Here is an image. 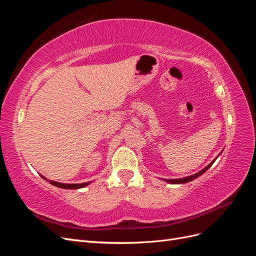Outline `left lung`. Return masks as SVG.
<instances>
[{
	"label": "left lung",
	"instance_id": "left-lung-1",
	"mask_svg": "<svg viewBox=\"0 0 256 256\" xmlns=\"http://www.w3.org/2000/svg\"><path fill=\"white\" fill-rule=\"evenodd\" d=\"M216 158H218V157H216ZM216 159H214L212 162H210V164H209L205 168H203L202 171H200L198 173H196V174H194V175H191V176H188V177H184V178H177V180H164V182H170V184H184V182H191V180H196V177H198V176H200L202 174H204V173L207 171V170L212 166V164L216 161Z\"/></svg>",
	"mask_w": 256,
	"mask_h": 256
}]
</instances>
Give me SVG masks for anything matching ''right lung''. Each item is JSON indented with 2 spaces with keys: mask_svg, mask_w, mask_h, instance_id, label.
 <instances>
[{
  "mask_svg": "<svg viewBox=\"0 0 256 256\" xmlns=\"http://www.w3.org/2000/svg\"><path fill=\"white\" fill-rule=\"evenodd\" d=\"M44 180H47V178L44 177L42 175H40ZM49 182L56 187L58 188H63V189H79V188H83L85 186H88L90 184V182H82V184H62V182H53V180H49Z\"/></svg>",
  "mask_w": 256,
  "mask_h": 256,
  "instance_id": "add662e5",
  "label": "right lung"
}]
</instances>
